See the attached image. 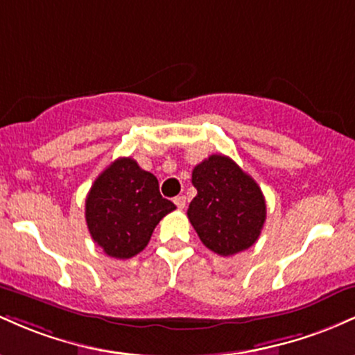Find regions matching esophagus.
Listing matches in <instances>:
<instances>
[{
    "instance_id": "esophagus-1",
    "label": "esophagus",
    "mask_w": 355,
    "mask_h": 355,
    "mask_svg": "<svg viewBox=\"0 0 355 355\" xmlns=\"http://www.w3.org/2000/svg\"><path fill=\"white\" fill-rule=\"evenodd\" d=\"M173 203H175V205H177V209L183 210V209H185V205H187V198L183 197V195H182V197H175L173 198Z\"/></svg>"
}]
</instances>
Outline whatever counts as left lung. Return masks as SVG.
Here are the masks:
<instances>
[{"instance_id":"left-lung-1","label":"left lung","mask_w":355,"mask_h":355,"mask_svg":"<svg viewBox=\"0 0 355 355\" xmlns=\"http://www.w3.org/2000/svg\"><path fill=\"white\" fill-rule=\"evenodd\" d=\"M197 197L190 202V223L202 243L230 257L259 239L267 217L262 190L250 175L225 155H210L191 172Z\"/></svg>"}]
</instances>
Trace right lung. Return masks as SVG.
Listing matches in <instances>:
<instances>
[{
    "instance_id": "right-lung-1",
    "label": "right lung",
    "mask_w": 355,
    "mask_h": 355,
    "mask_svg": "<svg viewBox=\"0 0 355 355\" xmlns=\"http://www.w3.org/2000/svg\"><path fill=\"white\" fill-rule=\"evenodd\" d=\"M175 209L160 195L157 177L125 157L98 175L87 195L85 217L105 254L130 259L144 250L158 222Z\"/></svg>"
}]
</instances>
